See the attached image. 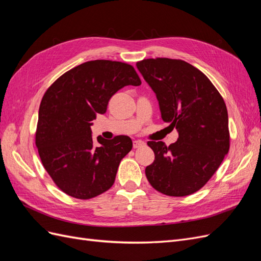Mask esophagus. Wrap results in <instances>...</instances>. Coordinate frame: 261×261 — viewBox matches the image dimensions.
Returning a JSON list of instances; mask_svg holds the SVG:
<instances>
[{
	"mask_svg": "<svg viewBox=\"0 0 261 261\" xmlns=\"http://www.w3.org/2000/svg\"><path fill=\"white\" fill-rule=\"evenodd\" d=\"M145 145H146L145 141H143V140H134V143H133V147L135 148V149L140 148V147H144Z\"/></svg>",
	"mask_w": 261,
	"mask_h": 261,
	"instance_id": "esophagus-1",
	"label": "esophagus"
}]
</instances>
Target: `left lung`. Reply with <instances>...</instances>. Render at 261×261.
<instances>
[{"label":"left lung","instance_id":"8db88e82","mask_svg":"<svg viewBox=\"0 0 261 261\" xmlns=\"http://www.w3.org/2000/svg\"><path fill=\"white\" fill-rule=\"evenodd\" d=\"M136 66L155 93L161 118L178 133L169 147L148 141L154 161L146 176L164 195L194 194L215 174L230 148L224 100L209 78L185 61L147 59Z\"/></svg>","mask_w":261,"mask_h":261}]
</instances>
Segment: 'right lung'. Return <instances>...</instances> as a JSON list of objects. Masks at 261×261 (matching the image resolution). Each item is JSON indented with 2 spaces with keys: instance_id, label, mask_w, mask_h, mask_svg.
I'll return each instance as SVG.
<instances>
[{
  "instance_id": "1",
  "label": "right lung",
  "mask_w": 261,
  "mask_h": 261,
  "mask_svg": "<svg viewBox=\"0 0 261 261\" xmlns=\"http://www.w3.org/2000/svg\"><path fill=\"white\" fill-rule=\"evenodd\" d=\"M135 68L122 62H85L58 78L39 108L36 146L44 169L68 196L90 199L107 192L121 160L133 147L128 136L92 139L91 121L125 86H139Z\"/></svg>"
}]
</instances>
